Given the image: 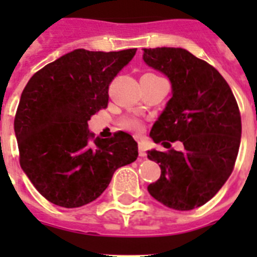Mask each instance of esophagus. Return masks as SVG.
<instances>
[{
  "label": "esophagus",
  "mask_w": 257,
  "mask_h": 257,
  "mask_svg": "<svg viewBox=\"0 0 257 257\" xmlns=\"http://www.w3.org/2000/svg\"><path fill=\"white\" fill-rule=\"evenodd\" d=\"M139 156L140 157H147V149L142 143H139Z\"/></svg>",
  "instance_id": "34e87169"
}]
</instances>
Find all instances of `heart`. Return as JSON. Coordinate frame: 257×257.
Listing matches in <instances>:
<instances>
[{
  "mask_svg": "<svg viewBox=\"0 0 257 257\" xmlns=\"http://www.w3.org/2000/svg\"><path fill=\"white\" fill-rule=\"evenodd\" d=\"M122 126L126 127L127 130L131 131H136V133H140L143 130V123L140 119L138 118H124L123 121H122Z\"/></svg>",
  "mask_w": 257,
  "mask_h": 257,
  "instance_id": "heart-1",
  "label": "heart"
}]
</instances>
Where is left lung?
Listing matches in <instances>:
<instances>
[{
    "label": "left lung",
    "mask_w": 257,
    "mask_h": 257,
    "mask_svg": "<svg viewBox=\"0 0 257 257\" xmlns=\"http://www.w3.org/2000/svg\"><path fill=\"white\" fill-rule=\"evenodd\" d=\"M149 67L169 77L172 97L153 124L154 143H183L181 152L148 151L161 178L148 187L166 207L189 211L205 205L228 180L240 144V113L224 77L207 61L179 47L144 49Z\"/></svg>",
    "instance_id": "1"
}]
</instances>
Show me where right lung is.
Segmentation results:
<instances>
[{
	"mask_svg": "<svg viewBox=\"0 0 257 257\" xmlns=\"http://www.w3.org/2000/svg\"><path fill=\"white\" fill-rule=\"evenodd\" d=\"M136 49H77L29 79L14 121L19 161L36 189L51 203L74 208L95 201L114 171L138 158L126 133L94 138L87 121L108 105V88Z\"/></svg>",
	"mask_w": 257,
	"mask_h": 257,
	"instance_id": "obj_1",
	"label": "right lung"
}]
</instances>
